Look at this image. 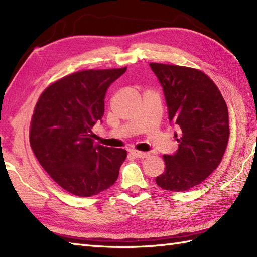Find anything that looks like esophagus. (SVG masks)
<instances>
[{"label":"esophagus","instance_id":"esophagus-1","mask_svg":"<svg viewBox=\"0 0 257 257\" xmlns=\"http://www.w3.org/2000/svg\"><path fill=\"white\" fill-rule=\"evenodd\" d=\"M132 155L135 156L136 158H140V159H145V158L149 156L148 152H143V151H138V150L132 151Z\"/></svg>","mask_w":257,"mask_h":257}]
</instances>
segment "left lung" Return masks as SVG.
I'll use <instances>...</instances> for the list:
<instances>
[{
	"label": "left lung",
	"instance_id": "left-lung-1",
	"mask_svg": "<svg viewBox=\"0 0 257 257\" xmlns=\"http://www.w3.org/2000/svg\"><path fill=\"white\" fill-rule=\"evenodd\" d=\"M150 67L165 92L169 120L181 129L179 148L172 156L163 155L166 169L156 182L181 192L203 182L221 163L230 136L227 106L202 70L159 63Z\"/></svg>",
	"mask_w": 257,
	"mask_h": 257
}]
</instances>
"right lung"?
Segmentation results:
<instances>
[{
    "mask_svg": "<svg viewBox=\"0 0 257 257\" xmlns=\"http://www.w3.org/2000/svg\"><path fill=\"white\" fill-rule=\"evenodd\" d=\"M125 70L73 73L48 86L36 102L31 148L54 181L74 195H96L117 181L127 151L94 145L91 128L101 121L108 87Z\"/></svg>",
    "mask_w": 257,
    "mask_h": 257,
    "instance_id": "obj_1",
    "label": "right lung"
}]
</instances>
